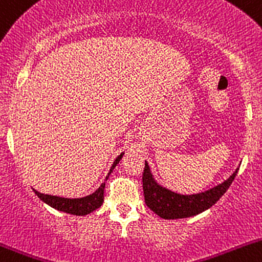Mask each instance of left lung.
Instances as JSON below:
<instances>
[{
    "label": "left lung",
    "mask_w": 262,
    "mask_h": 262,
    "mask_svg": "<svg viewBox=\"0 0 262 262\" xmlns=\"http://www.w3.org/2000/svg\"><path fill=\"white\" fill-rule=\"evenodd\" d=\"M238 168L228 179L211 189L196 194H179L156 182L147 161L142 172V188L145 202L152 212L164 220H179L188 218L209 209L220 201L221 196L227 191L237 175Z\"/></svg>",
    "instance_id": "left-lung-1"
}]
</instances>
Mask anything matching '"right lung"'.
<instances>
[{
    "instance_id": "add662e5",
    "label": "right lung",
    "mask_w": 262,
    "mask_h": 262,
    "mask_svg": "<svg viewBox=\"0 0 262 262\" xmlns=\"http://www.w3.org/2000/svg\"><path fill=\"white\" fill-rule=\"evenodd\" d=\"M123 154L121 152L120 155L116 158V160L113 161L111 169H110L108 174L106 177V182L108 179L110 174L113 171V169L116 168L120 160L122 159ZM106 182L102 183L99 185L98 189H96L93 193L90 195L80 196V198H64V196H58V195H50V194H44L40 193V191L35 190V194L41 199L44 203H47L48 206H50L51 208L58 209V211L69 213V214H75V215H87L96 211L97 208L102 206L104 201V187H106Z\"/></svg>"
}]
</instances>
